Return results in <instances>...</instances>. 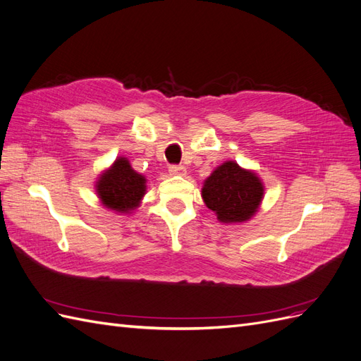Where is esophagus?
<instances>
[{
  "label": "esophagus",
  "mask_w": 361,
  "mask_h": 361,
  "mask_svg": "<svg viewBox=\"0 0 361 361\" xmlns=\"http://www.w3.org/2000/svg\"><path fill=\"white\" fill-rule=\"evenodd\" d=\"M169 171H170V174H173V176H183L187 169H185L183 166H176V164H174V166H170Z\"/></svg>",
  "instance_id": "obj_1"
}]
</instances>
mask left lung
<instances>
[{
	"label": "left lung",
	"mask_w": 361,
	"mask_h": 361,
	"mask_svg": "<svg viewBox=\"0 0 361 361\" xmlns=\"http://www.w3.org/2000/svg\"><path fill=\"white\" fill-rule=\"evenodd\" d=\"M202 197L221 223H244L257 212L264 183L256 173L241 169L235 161H226L204 180Z\"/></svg>",
	"instance_id": "8db88e82"
}]
</instances>
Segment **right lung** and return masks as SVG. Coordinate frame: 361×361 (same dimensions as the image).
Listing matches in <instances>:
<instances>
[{
    "instance_id": "1",
    "label": "right lung",
    "mask_w": 361,
    "mask_h": 361,
    "mask_svg": "<svg viewBox=\"0 0 361 361\" xmlns=\"http://www.w3.org/2000/svg\"><path fill=\"white\" fill-rule=\"evenodd\" d=\"M96 194L106 209L130 214L146 194V178L130 167L126 158L120 157L97 179Z\"/></svg>"
}]
</instances>
